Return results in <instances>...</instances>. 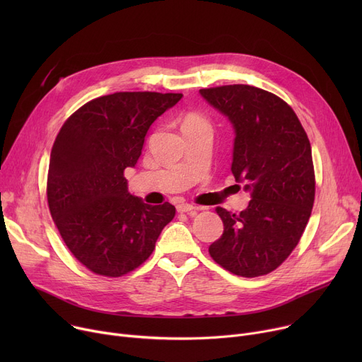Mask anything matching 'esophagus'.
<instances>
[{
	"label": "esophagus",
	"instance_id": "obj_1",
	"mask_svg": "<svg viewBox=\"0 0 362 362\" xmlns=\"http://www.w3.org/2000/svg\"><path fill=\"white\" fill-rule=\"evenodd\" d=\"M197 208L191 204H179L177 205V211L179 213H187V214H195Z\"/></svg>",
	"mask_w": 362,
	"mask_h": 362
}]
</instances>
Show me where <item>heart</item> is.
<instances>
[{"label":"heart","instance_id":"1","mask_svg":"<svg viewBox=\"0 0 362 362\" xmlns=\"http://www.w3.org/2000/svg\"><path fill=\"white\" fill-rule=\"evenodd\" d=\"M198 127H210L208 122L199 116V114H187L185 122H183V129H198Z\"/></svg>","mask_w":362,"mask_h":362}]
</instances>
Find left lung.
I'll use <instances>...</instances> for the list:
<instances>
[{"mask_svg": "<svg viewBox=\"0 0 362 362\" xmlns=\"http://www.w3.org/2000/svg\"><path fill=\"white\" fill-rule=\"evenodd\" d=\"M199 93L232 123V173L251 195L239 214L217 208L224 230L208 251L236 276L269 274L295 250L311 216L315 180L308 136L295 111L264 89L227 85Z\"/></svg>", "mask_w": 362, "mask_h": 362, "instance_id": "left-lung-1", "label": "left lung"}]
</instances>
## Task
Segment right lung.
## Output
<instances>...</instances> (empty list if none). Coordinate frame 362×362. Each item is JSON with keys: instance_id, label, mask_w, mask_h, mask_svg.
Wrapping results in <instances>:
<instances>
[{"instance_id": "1", "label": "right lung", "mask_w": 362, "mask_h": 362, "mask_svg": "<svg viewBox=\"0 0 362 362\" xmlns=\"http://www.w3.org/2000/svg\"><path fill=\"white\" fill-rule=\"evenodd\" d=\"M182 93L116 92L86 103L51 149L47 197L70 252L95 274L120 277L148 259L176 208L148 205L127 191L145 136Z\"/></svg>"}]
</instances>
